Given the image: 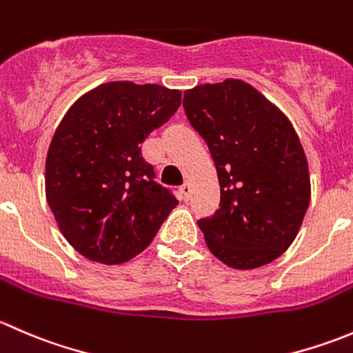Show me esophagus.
<instances>
[{
  "label": "esophagus",
  "mask_w": 353,
  "mask_h": 353,
  "mask_svg": "<svg viewBox=\"0 0 353 353\" xmlns=\"http://www.w3.org/2000/svg\"><path fill=\"white\" fill-rule=\"evenodd\" d=\"M179 191H181V198H183V199H190V194H191L190 183H184L183 186L179 188Z\"/></svg>",
  "instance_id": "34e87169"
}]
</instances>
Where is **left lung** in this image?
<instances>
[{"label": "left lung", "instance_id": "8db88e82", "mask_svg": "<svg viewBox=\"0 0 353 353\" xmlns=\"http://www.w3.org/2000/svg\"><path fill=\"white\" fill-rule=\"evenodd\" d=\"M183 105L219 174L220 208L198 222L206 245L230 268L268 265L294 243L311 201L299 134L273 102L236 78L190 88Z\"/></svg>", "mask_w": 353, "mask_h": 353}]
</instances>
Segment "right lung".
<instances>
[{
  "label": "right lung",
  "mask_w": 353,
  "mask_h": 353,
  "mask_svg": "<svg viewBox=\"0 0 353 353\" xmlns=\"http://www.w3.org/2000/svg\"><path fill=\"white\" fill-rule=\"evenodd\" d=\"M181 90L108 81L71 104L46 157V198L65 239L90 261L123 265L154 241L177 201L141 157L179 109Z\"/></svg>",
  "instance_id": "right-lung-1"
}]
</instances>
